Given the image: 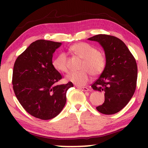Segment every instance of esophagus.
I'll list each match as a JSON object with an SVG mask.
<instances>
[{
	"label": "esophagus",
	"mask_w": 148,
	"mask_h": 148,
	"mask_svg": "<svg viewBox=\"0 0 148 148\" xmlns=\"http://www.w3.org/2000/svg\"><path fill=\"white\" fill-rule=\"evenodd\" d=\"M76 88H78L79 89L81 90L82 91H85V92L89 91V89H88L87 87H79V86H76Z\"/></svg>",
	"instance_id": "esophagus-1"
}]
</instances>
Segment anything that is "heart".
Masks as SVG:
<instances>
[{"instance_id":"1","label":"heart","mask_w":148,"mask_h":148,"mask_svg":"<svg viewBox=\"0 0 148 148\" xmlns=\"http://www.w3.org/2000/svg\"><path fill=\"white\" fill-rule=\"evenodd\" d=\"M69 51L76 56L83 59L80 72H72L66 76V79L77 86H84L88 82L90 75L97 76L104 70L106 58L104 54L98 51L94 46L86 43L79 42L69 47ZM54 68L62 72L69 70L68 61L64 53H60L53 60Z\"/></svg>"}]
</instances>
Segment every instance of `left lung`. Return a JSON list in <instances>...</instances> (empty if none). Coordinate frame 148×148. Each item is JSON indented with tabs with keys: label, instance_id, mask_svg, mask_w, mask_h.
I'll list each match as a JSON object with an SVG mask.
<instances>
[{
	"label": "left lung",
	"instance_id": "obj_1",
	"mask_svg": "<svg viewBox=\"0 0 148 148\" xmlns=\"http://www.w3.org/2000/svg\"><path fill=\"white\" fill-rule=\"evenodd\" d=\"M88 40L99 42L106 58L104 70L91 86L95 90L104 92V102L96 108L103 114H115L134 95L138 72L136 62L126 45L118 37L100 34Z\"/></svg>",
	"mask_w": 148,
	"mask_h": 148
}]
</instances>
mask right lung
I'll return each instance as SVG.
<instances>
[{"mask_svg":"<svg viewBox=\"0 0 148 148\" xmlns=\"http://www.w3.org/2000/svg\"><path fill=\"white\" fill-rule=\"evenodd\" d=\"M60 42L39 40L19 55L14 64L12 85L23 108L35 118H55L66 103V93L72 82L57 85L62 76L52 64L53 54Z\"/></svg>","mask_w":148,"mask_h":148,"instance_id":"obj_1","label":"right lung"}]
</instances>
